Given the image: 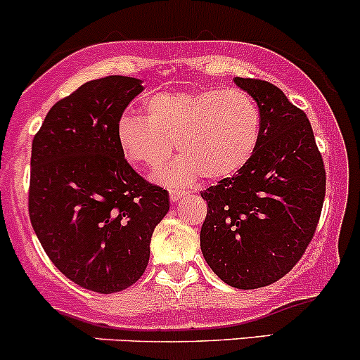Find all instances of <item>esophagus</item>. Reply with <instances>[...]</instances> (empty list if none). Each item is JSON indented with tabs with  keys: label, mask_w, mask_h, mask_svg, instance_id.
Returning a JSON list of instances; mask_svg holds the SVG:
<instances>
[{
	"label": "esophagus",
	"mask_w": 360,
	"mask_h": 360,
	"mask_svg": "<svg viewBox=\"0 0 360 360\" xmlns=\"http://www.w3.org/2000/svg\"><path fill=\"white\" fill-rule=\"evenodd\" d=\"M184 195H187V192H185V191H179V188H172V191H169V199H172L173 202L180 201Z\"/></svg>",
	"instance_id": "34e87169"
}]
</instances>
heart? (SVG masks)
I'll use <instances>...</instances> for the list:
<instances>
[{"label": "heart", "mask_w": 360, "mask_h": 360, "mask_svg": "<svg viewBox=\"0 0 360 360\" xmlns=\"http://www.w3.org/2000/svg\"><path fill=\"white\" fill-rule=\"evenodd\" d=\"M143 114L146 120L121 116L117 142L133 166L147 169L162 168L176 143L181 161L161 176L172 187H185L199 175L234 176L260 146V105L240 88L158 94L146 100Z\"/></svg>", "instance_id": "heart-1"}]
</instances>
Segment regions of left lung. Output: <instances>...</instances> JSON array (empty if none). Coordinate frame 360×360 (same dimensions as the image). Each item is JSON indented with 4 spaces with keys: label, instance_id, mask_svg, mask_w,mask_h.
Returning a JSON list of instances; mask_svg holds the SVG:
<instances>
[{
    "label": "left lung",
    "instance_id": "obj_1",
    "mask_svg": "<svg viewBox=\"0 0 360 360\" xmlns=\"http://www.w3.org/2000/svg\"><path fill=\"white\" fill-rule=\"evenodd\" d=\"M258 102L262 139L246 168L201 192V251L229 286L257 290L286 276L312 240L326 169L309 117L269 81L236 77Z\"/></svg>",
    "mask_w": 360,
    "mask_h": 360
}]
</instances>
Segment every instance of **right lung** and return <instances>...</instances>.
<instances>
[{
  "instance_id": "add662e5",
  "label": "right lung",
  "mask_w": 360,
  "mask_h": 360,
  "mask_svg": "<svg viewBox=\"0 0 360 360\" xmlns=\"http://www.w3.org/2000/svg\"><path fill=\"white\" fill-rule=\"evenodd\" d=\"M142 81L107 76L58 100L32 140L29 217L44 253L68 279L102 295L146 272L168 191L124 159L117 123Z\"/></svg>"
}]
</instances>
